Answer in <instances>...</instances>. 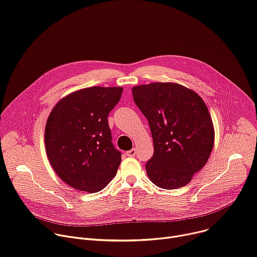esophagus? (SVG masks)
Wrapping results in <instances>:
<instances>
[{"label":"esophagus","instance_id":"esophagus-1","mask_svg":"<svg viewBox=\"0 0 257 257\" xmlns=\"http://www.w3.org/2000/svg\"><path fill=\"white\" fill-rule=\"evenodd\" d=\"M126 155H127L128 157H135V155H136V150H135V149H132V150L128 151V152L126 153Z\"/></svg>","mask_w":257,"mask_h":257}]
</instances>
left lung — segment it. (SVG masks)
<instances>
[{
    "instance_id": "8db88e82",
    "label": "left lung",
    "mask_w": 257,
    "mask_h": 257,
    "mask_svg": "<svg viewBox=\"0 0 257 257\" xmlns=\"http://www.w3.org/2000/svg\"><path fill=\"white\" fill-rule=\"evenodd\" d=\"M135 104L148 119L154 156L146 164L149 178L161 189L188 184L205 165L214 145V128L204 100L176 83L134 86Z\"/></svg>"
}]
</instances>
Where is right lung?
I'll use <instances>...</instances> for the list:
<instances>
[{"instance_id":"1","label":"right lung","mask_w":257,"mask_h":257,"mask_svg":"<svg viewBox=\"0 0 257 257\" xmlns=\"http://www.w3.org/2000/svg\"><path fill=\"white\" fill-rule=\"evenodd\" d=\"M122 87H89L61 98L45 128V147L55 173L73 189L96 193L115 176L121 153L111 144L107 115Z\"/></svg>"}]
</instances>
